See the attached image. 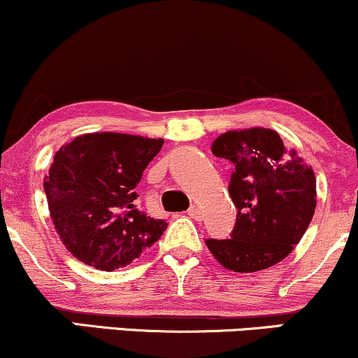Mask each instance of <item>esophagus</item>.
Here are the masks:
<instances>
[{"label": "esophagus", "instance_id": "obj_1", "mask_svg": "<svg viewBox=\"0 0 358 358\" xmlns=\"http://www.w3.org/2000/svg\"><path fill=\"white\" fill-rule=\"evenodd\" d=\"M187 213H188V217H190V219H193V220H202V212H200V208L195 207V205L188 208Z\"/></svg>", "mask_w": 358, "mask_h": 358}]
</instances>
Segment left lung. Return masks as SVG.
<instances>
[{
	"label": "left lung",
	"instance_id": "1",
	"mask_svg": "<svg viewBox=\"0 0 358 358\" xmlns=\"http://www.w3.org/2000/svg\"><path fill=\"white\" fill-rule=\"evenodd\" d=\"M212 153L236 170L229 193L237 208L231 239L205 241L213 257L234 273H256L282 261L313 219L316 180L310 166L287 153L273 129L229 131Z\"/></svg>",
	"mask_w": 358,
	"mask_h": 358
}]
</instances>
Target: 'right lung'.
<instances>
[{"instance_id": "1", "label": "right lung", "mask_w": 358, "mask_h": 358, "mask_svg": "<svg viewBox=\"0 0 358 358\" xmlns=\"http://www.w3.org/2000/svg\"><path fill=\"white\" fill-rule=\"evenodd\" d=\"M163 139L90 133L57 151L43 182L64 245L84 264L114 271L131 264L166 231L138 210L136 185Z\"/></svg>"}]
</instances>
